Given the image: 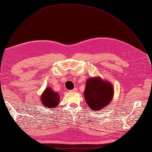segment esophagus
<instances>
[{
    "label": "esophagus",
    "mask_w": 152,
    "mask_h": 152,
    "mask_svg": "<svg viewBox=\"0 0 152 152\" xmlns=\"http://www.w3.org/2000/svg\"><path fill=\"white\" fill-rule=\"evenodd\" d=\"M77 88H73V90H70V91H77Z\"/></svg>",
    "instance_id": "obj_1"
}]
</instances>
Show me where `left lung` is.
Here are the masks:
<instances>
[{"label":"left lung","mask_w":152,"mask_h":152,"mask_svg":"<svg viewBox=\"0 0 152 152\" xmlns=\"http://www.w3.org/2000/svg\"><path fill=\"white\" fill-rule=\"evenodd\" d=\"M113 87L108 81L99 77L86 80L84 98L91 111L98 112L108 106L113 97Z\"/></svg>","instance_id":"left-lung-1"}]
</instances>
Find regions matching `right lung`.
<instances>
[{
	"mask_svg": "<svg viewBox=\"0 0 152 152\" xmlns=\"http://www.w3.org/2000/svg\"><path fill=\"white\" fill-rule=\"evenodd\" d=\"M40 101L44 107L52 109L58 104L60 97L58 93L53 91L50 87H48L40 97Z\"/></svg>",
	"mask_w": 152,
	"mask_h": 152,
	"instance_id": "add662e5",
	"label": "right lung"
}]
</instances>
